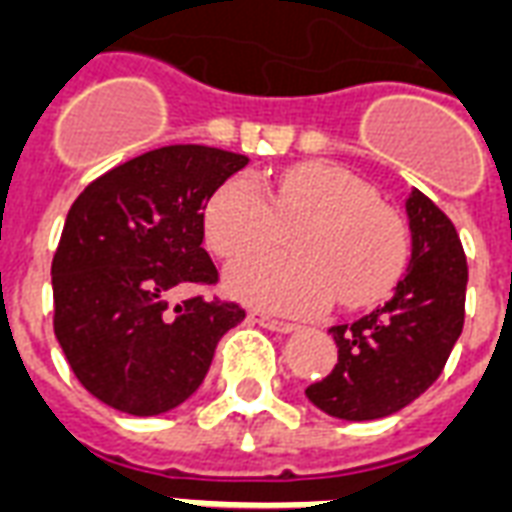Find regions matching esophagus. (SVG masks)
<instances>
[{
	"label": "esophagus",
	"instance_id": "34e87169",
	"mask_svg": "<svg viewBox=\"0 0 512 512\" xmlns=\"http://www.w3.org/2000/svg\"><path fill=\"white\" fill-rule=\"evenodd\" d=\"M249 322L252 325H260L265 327V330H271V333H295L298 330V325H292V322H279V319H271V317H265V314H260V311H249Z\"/></svg>",
	"mask_w": 512,
	"mask_h": 512
}]
</instances>
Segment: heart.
Here are the masks:
<instances>
[{"mask_svg": "<svg viewBox=\"0 0 512 512\" xmlns=\"http://www.w3.org/2000/svg\"><path fill=\"white\" fill-rule=\"evenodd\" d=\"M295 257H244L225 271V292L249 306L306 317L341 300L343 308L376 303L403 268L400 225L376 190L333 163H300L268 193L255 179H233L206 206L209 247L225 260L273 247L284 228Z\"/></svg>", "mask_w": 512, "mask_h": 512, "instance_id": "obj_1", "label": "heart"}]
</instances>
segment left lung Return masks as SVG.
Segmentation results:
<instances>
[{
	"instance_id": "left-lung-1",
	"label": "left lung",
	"mask_w": 512,
	"mask_h": 512,
	"mask_svg": "<svg viewBox=\"0 0 512 512\" xmlns=\"http://www.w3.org/2000/svg\"><path fill=\"white\" fill-rule=\"evenodd\" d=\"M411 260L392 298L354 325L330 327L333 373L306 389L308 403L343 421L403 411L443 373L464 325L467 260L446 214L411 187L405 198Z\"/></svg>"
}]
</instances>
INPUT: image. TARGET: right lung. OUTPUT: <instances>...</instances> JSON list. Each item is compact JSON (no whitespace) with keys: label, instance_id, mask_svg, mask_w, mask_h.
Masks as SVG:
<instances>
[{"label":"right lung","instance_id":"right-lung-1","mask_svg":"<svg viewBox=\"0 0 512 512\" xmlns=\"http://www.w3.org/2000/svg\"><path fill=\"white\" fill-rule=\"evenodd\" d=\"M249 163L204 144L144 152L85 187L53 257L56 338L77 381L115 411L158 416L204 384L214 349L244 308L190 298L217 282L204 249L212 195Z\"/></svg>","mask_w":512,"mask_h":512}]
</instances>
